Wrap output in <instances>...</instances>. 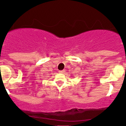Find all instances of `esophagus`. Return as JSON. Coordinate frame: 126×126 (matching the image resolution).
<instances>
[{
  "label": "esophagus",
  "instance_id": "1",
  "mask_svg": "<svg viewBox=\"0 0 126 126\" xmlns=\"http://www.w3.org/2000/svg\"><path fill=\"white\" fill-rule=\"evenodd\" d=\"M64 72H65V70H60V71H59L60 73H64Z\"/></svg>",
  "mask_w": 126,
  "mask_h": 126
}]
</instances>
